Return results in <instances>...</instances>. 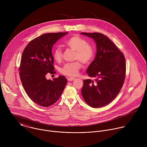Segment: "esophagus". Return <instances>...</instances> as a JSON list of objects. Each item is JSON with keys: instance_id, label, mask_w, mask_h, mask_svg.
Listing matches in <instances>:
<instances>
[{"instance_id": "esophagus-1", "label": "esophagus", "mask_w": 147, "mask_h": 147, "mask_svg": "<svg viewBox=\"0 0 147 147\" xmlns=\"http://www.w3.org/2000/svg\"><path fill=\"white\" fill-rule=\"evenodd\" d=\"M75 80V78H73V77H69L67 78V80L69 81H73Z\"/></svg>"}]
</instances>
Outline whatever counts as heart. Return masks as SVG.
Returning a JSON list of instances; mask_svg holds the SVG:
<instances>
[{
	"instance_id": "obj_1",
	"label": "heart",
	"mask_w": 147,
	"mask_h": 147,
	"mask_svg": "<svg viewBox=\"0 0 147 147\" xmlns=\"http://www.w3.org/2000/svg\"><path fill=\"white\" fill-rule=\"evenodd\" d=\"M65 44L76 51L74 59L80 60L83 64L88 65L92 61L95 56V51L92 46L87 44L86 39L79 36H73L65 40ZM53 56L55 60L60 61L62 58V52L59 47L56 48L53 51ZM81 67V63L77 60L73 63L65 64L61 69V73L69 76H76Z\"/></svg>"
}]
</instances>
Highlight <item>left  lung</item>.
Wrapping results in <instances>:
<instances>
[{"instance_id":"1","label":"left lung","mask_w":147,"mask_h":147,"mask_svg":"<svg viewBox=\"0 0 147 147\" xmlns=\"http://www.w3.org/2000/svg\"><path fill=\"white\" fill-rule=\"evenodd\" d=\"M92 38L96 43V54L87 70L90 77L84 80L81 94L85 102L92 108L107 105L118 95L125 76L124 56L116 46L105 35L81 32Z\"/></svg>"}]
</instances>
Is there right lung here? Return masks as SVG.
<instances>
[{
  "instance_id": "obj_1",
  "label": "right lung",
  "mask_w": 147,
  "mask_h": 147,
  "mask_svg": "<svg viewBox=\"0 0 147 147\" xmlns=\"http://www.w3.org/2000/svg\"><path fill=\"white\" fill-rule=\"evenodd\" d=\"M68 32L47 33L34 39L25 48L19 67L23 87L29 98L35 103L48 107L60 97L67 84L63 76L52 80L46 78L54 74L52 49L56 42Z\"/></svg>"
}]
</instances>
